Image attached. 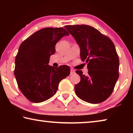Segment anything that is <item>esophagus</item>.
<instances>
[{
	"label": "esophagus",
	"instance_id": "1",
	"mask_svg": "<svg viewBox=\"0 0 133 133\" xmlns=\"http://www.w3.org/2000/svg\"><path fill=\"white\" fill-rule=\"evenodd\" d=\"M75 73V70L73 69H71L70 70V75H73V74H74Z\"/></svg>",
	"mask_w": 133,
	"mask_h": 133
}]
</instances>
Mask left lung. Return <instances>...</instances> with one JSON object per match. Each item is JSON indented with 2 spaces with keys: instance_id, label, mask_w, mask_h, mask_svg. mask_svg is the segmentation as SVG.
I'll use <instances>...</instances> for the list:
<instances>
[{
  "instance_id": "1",
  "label": "left lung",
  "mask_w": 133,
  "mask_h": 133,
  "mask_svg": "<svg viewBox=\"0 0 133 133\" xmlns=\"http://www.w3.org/2000/svg\"><path fill=\"white\" fill-rule=\"evenodd\" d=\"M80 48L82 60L88 63V75L76 70L80 82L75 86L78 98L97 104L109 97L113 91L119 73V58L115 46L109 37L85 24L64 26Z\"/></svg>"
}]
</instances>
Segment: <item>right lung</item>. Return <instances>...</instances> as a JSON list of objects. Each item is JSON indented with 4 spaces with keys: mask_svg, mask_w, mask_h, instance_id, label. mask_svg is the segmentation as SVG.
Wrapping results in <instances>:
<instances>
[{
    "mask_svg": "<svg viewBox=\"0 0 133 133\" xmlns=\"http://www.w3.org/2000/svg\"><path fill=\"white\" fill-rule=\"evenodd\" d=\"M69 33L63 28H44L24 40L15 58L14 74L18 87L23 95L33 103L48 100L57 91L58 84L68 76L67 65L49 66L56 44Z\"/></svg>",
    "mask_w": 133,
    "mask_h": 133,
    "instance_id": "right-lung-1",
    "label": "right lung"
}]
</instances>
